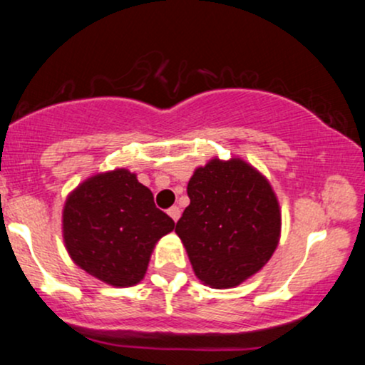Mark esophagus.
<instances>
[{
  "label": "esophagus",
  "mask_w": 365,
  "mask_h": 365,
  "mask_svg": "<svg viewBox=\"0 0 365 365\" xmlns=\"http://www.w3.org/2000/svg\"><path fill=\"white\" fill-rule=\"evenodd\" d=\"M168 215H170L171 220H173L175 223H177V221H178V217H180V207H177V206L170 207V209H168Z\"/></svg>",
  "instance_id": "esophagus-1"
}]
</instances>
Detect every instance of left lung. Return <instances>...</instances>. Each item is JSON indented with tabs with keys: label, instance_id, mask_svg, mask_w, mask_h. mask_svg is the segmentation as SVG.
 <instances>
[{
	"label": "left lung",
	"instance_id": "obj_1",
	"mask_svg": "<svg viewBox=\"0 0 365 365\" xmlns=\"http://www.w3.org/2000/svg\"><path fill=\"white\" fill-rule=\"evenodd\" d=\"M190 204L178 220L194 273L212 288H232L269 261L282 215L269 182L242 159H212L187 185Z\"/></svg>",
	"mask_w": 365,
	"mask_h": 365
}]
</instances>
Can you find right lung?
<instances>
[{"mask_svg": "<svg viewBox=\"0 0 365 365\" xmlns=\"http://www.w3.org/2000/svg\"><path fill=\"white\" fill-rule=\"evenodd\" d=\"M173 228L175 221L156 207L153 192L128 170L86 180L63 209L70 257L113 287L139 283L156 242Z\"/></svg>", "mask_w": 365, "mask_h": 365, "instance_id": "right-lung-1", "label": "right lung"}]
</instances>
